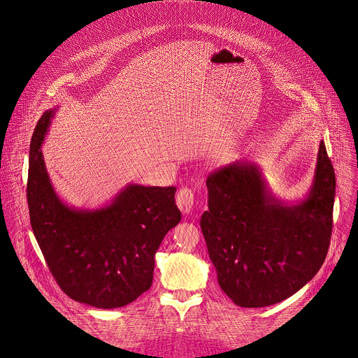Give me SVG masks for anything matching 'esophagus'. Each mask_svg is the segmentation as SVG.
I'll use <instances>...</instances> for the list:
<instances>
[{"mask_svg":"<svg viewBox=\"0 0 358 358\" xmlns=\"http://www.w3.org/2000/svg\"><path fill=\"white\" fill-rule=\"evenodd\" d=\"M176 205L183 215H189L194 206V193L190 189H182L176 196Z\"/></svg>","mask_w":358,"mask_h":358,"instance_id":"esophagus-1","label":"esophagus"}]
</instances>
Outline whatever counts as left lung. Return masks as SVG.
Listing matches in <instances>:
<instances>
[{
  "instance_id": "obj_1",
  "label": "left lung",
  "mask_w": 358,
  "mask_h": 358,
  "mask_svg": "<svg viewBox=\"0 0 358 358\" xmlns=\"http://www.w3.org/2000/svg\"><path fill=\"white\" fill-rule=\"evenodd\" d=\"M206 187L200 224L217 282L236 305H275L318 273L329 247L336 187L322 141L303 199L277 197L250 159L210 173Z\"/></svg>"
}]
</instances>
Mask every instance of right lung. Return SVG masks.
Returning <instances> with one entry per match:
<instances>
[{
  "label": "right lung",
  "instance_id": "add662e5",
  "mask_svg": "<svg viewBox=\"0 0 358 358\" xmlns=\"http://www.w3.org/2000/svg\"><path fill=\"white\" fill-rule=\"evenodd\" d=\"M57 107L34 129L27 179L30 223L59 287L98 308L127 306L153 282L154 256L182 216L175 187L128 183L99 208H76L56 193L41 146Z\"/></svg>",
  "mask_w": 358,
  "mask_h": 358
}]
</instances>
